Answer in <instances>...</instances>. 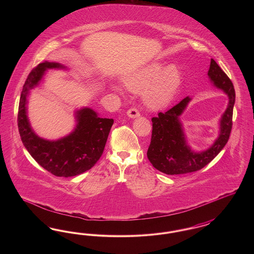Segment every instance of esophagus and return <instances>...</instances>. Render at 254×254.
<instances>
[{
	"label": "esophagus",
	"mask_w": 254,
	"mask_h": 254,
	"mask_svg": "<svg viewBox=\"0 0 254 254\" xmlns=\"http://www.w3.org/2000/svg\"><path fill=\"white\" fill-rule=\"evenodd\" d=\"M127 113L128 115V117H130V118H136V117L140 116V112L136 108H130L127 110Z\"/></svg>",
	"instance_id": "obj_1"
}]
</instances>
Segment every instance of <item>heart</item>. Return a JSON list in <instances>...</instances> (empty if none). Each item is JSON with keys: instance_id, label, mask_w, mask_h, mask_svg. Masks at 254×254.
Listing matches in <instances>:
<instances>
[{"instance_id": "1", "label": "heart", "mask_w": 254, "mask_h": 254, "mask_svg": "<svg viewBox=\"0 0 254 254\" xmlns=\"http://www.w3.org/2000/svg\"><path fill=\"white\" fill-rule=\"evenodd\" d=\"M164 66L161 63H153L127 76L124 82L133 92L145 91V102L153 108L169 104L181 82L178 67L174 64Z\"/></svg>"}]
</instances>
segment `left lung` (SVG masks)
I'll list each match as a JSON object with an SVG mask.
<instances>
[{
	"mask_svg": "<svg viewBox=\"0 0 254 254\" xmlns=\"http://www.w3.org/2000/svg\"><path fill=\"white\" fill-rule=\"evenodd\" d=\"M208 76L219 88L229 96L228 109L221 119V132L216 142L207 150L195 153L186 145L179 116L190 101V97L166 112H159L152 120V134L147 149V158L159 171L169 174H186L203 169L210 163L230 139L232 128V114L235 102V90L228 75L213 59L210 60Z\"/></svg>",
	"mask_w": 254,
	"mask_h": 254,
	"instance_id": "obj_1",
	"label": "left lung"
}]
</instances>
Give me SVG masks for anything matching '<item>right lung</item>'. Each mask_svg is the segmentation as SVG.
<instances>
[{
  "instance_id": "obj_1",
  "label": "right lung",
  "mask_w": 254,
  "mask_h": 254,
  "mask_svg": "<svg viewBox=\"0 0 254 254\" xmlns=\"http://www.w3.org/2000/svg\"><path fill=\"white\" fill-rule=\"evenodd\" d=\"M53 67L63 66L43 62L28 74L19 103L18 128L25 148L42 168L58 177H71L94 167L104 152L113 119L100 118L92 109H81L77 111V127L69 136L56 142L38 137L26 117V95L39 83L45 70Z\"/></svg>"
}]
</instances>
